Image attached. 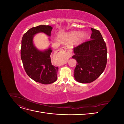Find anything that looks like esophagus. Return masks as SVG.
Masks as SVG:
<instances>
[{"label": "esophagus", "mask_w": 124, "mask_h": 124, "mask_svg": "<svg viewBox=\"0 0 124 124\" xmlns=\"http://www.w3.org/2000/svg\"><path fill=\"white\" fill-rule=\"evenodd\" d=\"M59 51H62L63 54H65L66 56H70L71 55V51L68 46H65L61 48Z\"/></svg>", "instance_id": "34e87169"}]
</instances>
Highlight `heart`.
I'll return each instance as SVG.
<instances>
[{"label": "heart", "instance_id": "b5f03b06", "mask_svg": "<svg viewBox=\"0 0 124 124\" xmlns=\"http://www.w3.org/2000/svg\"><path fill=\"white\" fill-rule=\"evenodd\" d=\"M65 37L67 40L68 41H72L76 38H78V41H81L87 38L88 35L86 33H81L80 32L73 31L66 35Z\"/></svg>", "mask_w": 124, "mask_h": 124}]
</instances>
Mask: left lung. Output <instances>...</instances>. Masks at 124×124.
Segmentation results:
<instances>
[{"label":"left lung","mask_w":124,"mask_h":124,"mask_svg":"<svg viewBox=\"0 0 124 124\" xmlns=\"http://www.w3.org/2000/svg\"><path fill=\"white\" fill-rule=\"evenodd\" d=\"M91 39L73 48L72 58L76 59L74 78L78 82L88 83L103 73L107 62L106 44L98 30L91 28Z\"/></svg>","instance_id":"1"}]
</instances>
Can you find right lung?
Segmentation results:
<instances>
[{
    "instance_id": "obj_1",
    "label": "right lung",
    "mask_w": 124,
    "mask_h": 124,
    "mask_svg": "<svg viewBox=\"0 0 124 124\" xmlns=\"http://www.w3.org/2000/svg\"><path fill=\"white\" fill-rule=\"evenodd\" d=\"M52 28L49 25L33 27L24 33L22 40L21 57L26 72L31 79L43 84L56 81L58 67L51 62V48L44 51L37 50L33 46L32 39L35 34L41 32L50 36Z\"/></svg>"
}]
</instances>
